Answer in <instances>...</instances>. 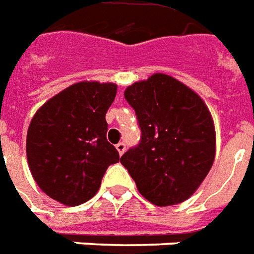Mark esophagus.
<instances>
[{
    "label": "esophagus",
    "mask_w": 254,
    "mask_h": 254,
    "mask_svg": "<svg viewBox=\"0 0 254 254\" xmlns=\"http://www.w3.org/2000/svg\"><path fill=\"white\" fill-rule=\"evenodd\" d=\"M116 147V150H118V153H119V155H123V153L126 151V145L123 143V142H119L118 145L115 146Z\"/></svg>",
    "instance_id": "obj_1"
}]
</instances>
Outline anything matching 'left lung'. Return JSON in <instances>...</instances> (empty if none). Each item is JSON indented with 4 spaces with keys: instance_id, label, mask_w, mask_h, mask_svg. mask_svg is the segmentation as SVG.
Returning <instances> with one entry per match:
<instances>
[{
    "instance_id": "8db88e82",
    "label": "left lung",
    "mask_w": 254,
    "mask_h": 254,
    "mask_svg": "<svg viewBox=\"0 0 254 254\" xmlns=\"http://www.w3.org/2000/svg\"><path fill=\"white\" fill-rule=\"evenodd\" d=\"M125 97L139 123L140 142L122 155L139 193L158 205L186 201L215 160V127L199 94L164 73L129 85Z\"/></svg>"
}]
</instances>
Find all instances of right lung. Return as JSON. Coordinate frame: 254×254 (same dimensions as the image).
Returning a JSON list of instances; mask_svg holds the SVG:
<instances>
[{
    "instance_id": "add662e5",
    "label": "right lung",
    "mask_w": 254,
    "mask_h": 254,
    "mask_svg": "<svg viewBox=\"0 0 254 254\" xmlns=\"http://www.w3.org/2000/svg\"><path fill=\"white\" fill-rule=\"evenodd\" d=\"M118 85L81 81L46 101L27 132L33 180L54 200L79 205L92 199L119 153L107 140L105 114Z\"/></svg>"
}]
</instances>
